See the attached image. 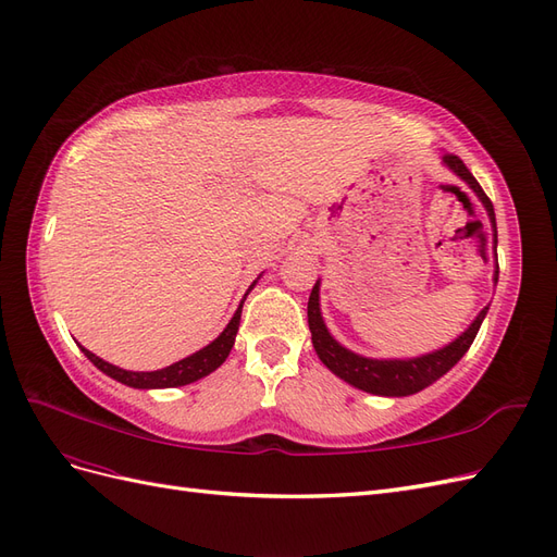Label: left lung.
Masks as SVG:
<instances>
[{
    "label": "left lung",
    "mask_w": 557,
    "mask_h": 557,
    "mask_svg": "<svg viewBox=\"0 0 557 557\" xmlns=\"http://www.w3.org/2000/svg\"><path fill=\"white\" fill-rule=\"evenodd\" d=\"M443 163H446L459 180H465L473 194L483 202L492 224V235H495V251H497V221H495L492 200L485 196L481 184L475 182L469 168L462 163V158L455 153H443ZM497 280H499V263L495 268V284ZM485 314H487V308L479 312V317H475L462 336L455 338L450 345L436 349V352H429L416 359H369V357L349 352L347 347H343L329 333L320 312V280H317L308 300V324H310L317 357L322 359V363L331 373H336L341 380H345V383L377 396H408L436 383L441 375H446L455 363L465 357V352L475 338V333H479L485 320Z\"/></svg>",
    "instance_id": "1"
}]
</instances>
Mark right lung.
I'll return each instance as SVG.
<instances>
[{
    "mask_svg": "<svg viewBox=\"0 0 557 557\" xmlns=\"http://www.w3.org/2000/svg\"><path fill=\"white\" fill-rule=\"evenodd\" d=\"M257 284V282H253ZM253 284L247 289L251 292ZM247 298V294H245ZM243 298V304H245ZM243 304L240 308L235 310L233 320L228 322V326L221 331V336L214 338L208 347L198 349L196 355H190L177 363H172V367H165L161 371H125V369H119L114 367V363H109L100 357H95L92 352H88L86 347H82V352L98 367L102 373H107L109 377L119 380V383L128 385V387H135V389H163V387H182V385H188V383H196V380L210 375L212 371H216L221 363L226 361L231 347L235 343V333H237V326H240V314H243Z\"/></svg>",
    "mask_w": 557,
    "mask_h": 557,
    "instance_id": "obj_1",
    "label": "right lung"
}]
</instances>
